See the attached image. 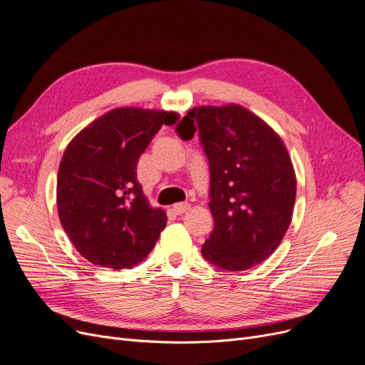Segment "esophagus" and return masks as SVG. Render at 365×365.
<instances>
[{
	"label": "esophagus",
	"mask_w": 365,
	"mask_h": 365,
	"mask_svg": "<svg viewBox=\"0 0 365 365\" xmlns=\"http://www.w3.org/2000/svg\"><path fill=\"white\" fill-rule=\"evenodd\" d=\"M190 209H191L190 203H178V205L173 206L171 210H173L175 215H183V213H186Z\"/></svg>",
	"instance_id": "obj_1"
}]
</instances>
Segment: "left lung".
<instances>
[{"label": "left lung", "mask_w": 365, "mask_h": 365, "mask_svg": "<svg viewBox=\"0 0 365 365\" xmlns=\"http://www.w3.org/2000/svg\"><path fill=\"white\" fill-rule=\"evenodd\" d=\"M182 140L195 130L209 159L213 232L201 254L225 271L260 264L292 222L296 175L279 135L247 108L197 106L175 128Z\"/></svg>", "instance_id": "1"}]
</instances>
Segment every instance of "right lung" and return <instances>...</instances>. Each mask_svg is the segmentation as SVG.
Instances as JSON below:
<instances>
[{
	"label": "right lung",
	"instance_id": "obj_1",
	"mask_svg": "<svg viewBox=\"0 0 365 365\" xmlns=\"http://www.w3.org/2000/svg\"><path fill=\"white\" fill-rule=\"evenodd\" d=\"M175 113L115 108L81 130L66 147L57 178L64 232L90 263L125 269L143 262L167 225L137 180V164Z\"/></svg>",
	"mask_w": 365,
	"mask_h": 365
}]
</instances>
